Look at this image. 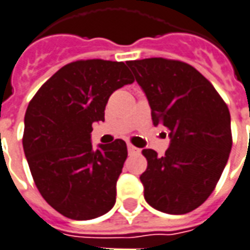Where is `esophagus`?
<instances>
[{
  "instance_id": "34e87169",
  "label": "esophagus",
  "mask_w": 250,
  "mask_h": 250,
  "mask_svg": "<svg viewBox=\"0 0 250 250\" xmlns=\"http://www.w3.org/2000/svg\"><path fill=\"white\" fill-rule=\"evenodd\" d=\"M127 152L130 153V154H133V153H138L140 150H138L136 146H133L132 144H127Z\"/></svg>"
}]
</instances>
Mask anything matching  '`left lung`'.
I'll return each instance as SVG.
<instances>
[{"label": "left lung", "instance_id": "1", "mask_svg": "<svg viewBox=\"0 0 250 250\" xmlns=\"http://www.w3.org/2000/svg\"><path fill=\"white\" fill-rule=\"evenodd\" d=\"M145 93L154 126L169 129L163 157L144 149L140 176L146 202L160 212L185 214L205 201L232 149L230 113L212 83L194 67L167 58L127 61Z\"/></svg>", "mask_w": 250, "mask_h": 250}]
</instances>
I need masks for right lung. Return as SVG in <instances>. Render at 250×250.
Listing matches in <instances>:
<instances>
[{
  "label": "right lung",
  "instance_id": "add662e5",
  "mask_svg": "<svg viewBox=\"0 0 250 250\" xmlns=\"http://www.w3.org/2000/svg\"><path fill=\"white\" fill-rule=\"evenodd\" d=\"M134 78L124 62L85 60L54 73L29 103L23 152L49 205L72 220H92L116 204V184L127 157L116 140L93 149V123L105 121L114 90Z\"/></svg>",
  "mask_w": 250,
  "mask_h": 250
}]
</instances>
